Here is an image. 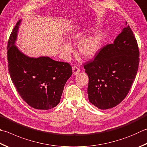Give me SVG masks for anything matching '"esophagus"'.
I'll return each instance as SVG.
<instances>
[{"instance_id":"34e87169","label":"esophagus","mask_w":147,"mask_h":147,"mask_svg":"<svg viewBox=\"0 0 147 147\" xmlns=\"http://www.w3.org/2000/svg\"><path fill=\"white\" fill-rule=\"evenodd\" d=\"M72 71H73L74 75H75V76H76V75H77V74L79 73L80 69H79L78 67H77V66H74V67L72 68Z\"/></svg>"}]
</instances>
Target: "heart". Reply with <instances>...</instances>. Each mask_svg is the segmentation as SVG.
Instances as JSON below:
<instances>
[{
	"instance_id": "1",
	"label": "heart",
	"mask_w": 147,
	"mask_h": 147,
	"mask_svg": "<svg viewBox=\"0 0 147 147\" xmlns=\"http://www.w3.org/2000/svg\"><path fill=\"white\" fill-rule=\"evenodd\" d=\"M84 33L79 30L72 33L69 39L71 41H78L84 37ZM101 45V36L99 33L91 35L82 39L78 43L77 50L80 55L85 59H91L95 57L99 51ZM62 54L65 57H70L72 52V48L68 43H63L60 46Z\"/></svg>"
}]
</instances>
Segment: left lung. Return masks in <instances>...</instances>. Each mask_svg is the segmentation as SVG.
Segmentation results:
<instances>
[{"instance_id":"obj_1","label":"left lung","mask_w":147,"mask_h":147,"mask_svg":"<svg viewBox=\"0 0 147 147\" xmlns=\"http://www.w3.org/2000/svg\"><path fill=\"white\" fill-rule=\"evenodd\" d=\"M113 43L101 49L92 61L84 65L89 77V101L100 109L117 106L134 82L140 62L137 41L127 22Z\"/></svg>"}]
</instances>
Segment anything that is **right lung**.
Returning <instances> with one entry per match:
<instances>
[{
	"label": "right lung",
	"instance_id": "obj_1",
	"mask_svg": "<svg viewBox=\"0 0 147 147\" xmlns=\"http://www.w3.org/2000/svg\"><path fill=\"white\" fill-rule=\"evenodd\" d=\"M22 20L14 27L7 44L8 69L22 98L34 109L48 110L59 103L63 89L72 74L68 63L48 56L30 57L15 45Z\"/></svg>",
	"mask_w": 147,
	"mask_h": 147
}]
</instances>
